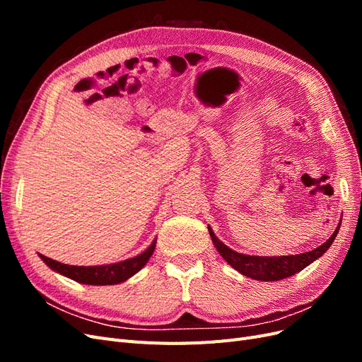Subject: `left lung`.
<instances>
[{"mask_svg": "<svg viewBox=\"0 0 362 362\" xmlns=\"http://www.w3.org/2000/svg\"><path fill=\"white\" fill-rule=\"evenodd\" d=\"M339 225H341V221H339L334 234L327 238L322 246L315 247L310 252H305V254L284 257H257L238 254V252L228 247L216 237L211 226H208V233H210V237L218 254L223 257V259L229 266H233L235 270L242 273V275L255 281H279L294 275V273H298L303 270L306 266H310L313 261L319 259L334 243V240L339 231Z\"/></svg>", "mask_w": 362, "mask_h": 362, "instance_id": "left-lung-1", "label": "left lung"}]
</instances>
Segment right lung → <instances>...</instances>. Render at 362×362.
<instances>
[{"instance_id":"right-lung-1","label":"right lung","mask_w":362,"mask_h":362,"mask_svg":"<svg viewBox=\"0 0 362 362\" xmlns=\"http://www.w3.org/2000/svg\"><path fill=\"white\" fill-rule=\"evenodd\" d=\"M156 243L157 240H154L151 246L137 257L104 266H69L42 254H39V257L49 269L69 279H74L75 282L86 284V286H115V284L125 282L128 278L136 275L139 270L145 267L151 255L154 254Z\"/></svg>"}]
</instances>
